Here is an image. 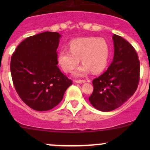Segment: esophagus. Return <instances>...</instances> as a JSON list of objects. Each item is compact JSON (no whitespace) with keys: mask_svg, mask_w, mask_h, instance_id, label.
Listing matches in <instances>:
<instances>
[{"mask_svg":"<svg viewBox=\"0 0 150 150\" xmlns=\"http://www.w3.org/2000/svg\"><path fill=\"white\" fill-rule=\"evenodd\" d=\"M85 82H86L85 80H77V81H75V83H84Z\"/></svg>","mask_w":150,"mask_h":150,"instance_id":"1","label":"esophagus"}]
</instances>
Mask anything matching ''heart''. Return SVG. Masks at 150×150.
Returning a JSON list of instances; mask_svg holds the SVG:
<instances>
[{
    "mask_svg": "<svg viewBox=\"0 0 150 150\" xmlns=\"http://www.w3.org/2000/svg\"><path fill=\"white\" fill-rule=\"evenodd\" d=\"M69 48V51L61 50L57 58L59 64L64 72H72L79 64L80 59L83 64L74 72L75 76H83L90 70L93 73H98L107 66L110 46L103 38H79L71 40Z\"/></svg>",
    "mask_w": 150,
    "mask_h": 150,
    "instance_id": "b5f03b06",
    "label": "heart"
}]
</instances>
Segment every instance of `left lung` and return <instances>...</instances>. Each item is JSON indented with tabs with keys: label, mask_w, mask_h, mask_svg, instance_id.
Instances as JSON below:
<instances>
[{
	"label": "left lung",
	"mask_w": 150,
	"mask_h": 150,
	"mask_svg": "<svg viewBox=\"0 0 150 150\" xmlns=\"http://www.w3.org/2000/svg\"><path fill=\"white\" fill-rule=\"evenodd\" d=\"M114 57L107 71L93 80V91L89 97L97 110L109 112L118 108L134 95L139 82L140 62L126 40L114 34Z\"/></svg>",
	"instance_id": "left-lung-1"
}]
</instances>
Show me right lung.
I'll list each match as a JSON object with an SVG mask.
<instances>
[{"instance_id":"right-lung-1","label":"right lung","mask_w":150,"mask_h":150,"mask_svg":"<svg viewBox=\"0 0 150 150\" xmlns=\"http://www.w3.org/2000/svg\"><path fill=\"white\" fill-rule=\"evenodd\" d=\"M57 32H44L21 42L11 59L13 86L30 108L46 111L58 105L72 81L57 67L59 38Z\"/></svg>"}]
</instances>
